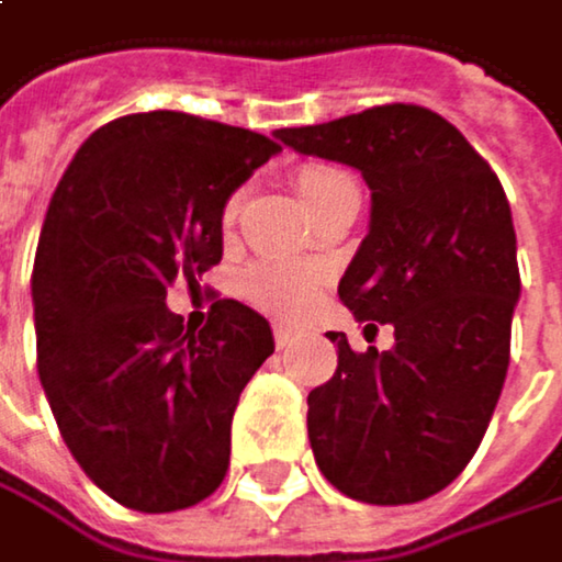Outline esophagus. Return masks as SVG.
Segmentation results:
<instances>
[{
	"label": "esophagus",
	"instance_id": "obj_1",
	"mask_svg": "<svg viewBox=\"0 0 562 562\" xmlns=\"http://www.w3.org/2000/svg\"><path fill=\"white\" fill-rule=\"evenodd\" d=\"M272 336H276V346L279 349H290L293 346V329H286V326H276Z\"/></svg>",
	"mask_w": 562,
	"mask_h": 562
}]
</instances>
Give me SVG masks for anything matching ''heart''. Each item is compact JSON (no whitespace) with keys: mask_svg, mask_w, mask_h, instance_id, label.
Masks as SVG:
<instances>
[{"mask_svg":"<svg viewBox=\"0 0 562 562\" xmlns=\"http://www.w3.org/2000/svg\"><path fill=\"white\" fill-rule=\"evenodd\" d=\"M342 180H352L349 173L336 170V167H306L300 170V193L306 203H316L323 193H329L336 183ZM239 200L243 193H233L226 210H223V220L229 223L239 210ZM323 286V272L316 266H306V262H279V259H269V262H256L246 276H243V293L246 300L269 313V316H279V319H296L310 310V303L316 300Z\"/></svg>","mask_w":562,"mask_h":562,"instance_id":"heart-1","label":"heart"}]
</instances>
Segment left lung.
<instances>
[{
	"label": "left lung",
	"mask_w": 562,
	"mask_h": 562,
	"mask_svg": "<svg viewBox=\"0 0 562 562\" xmlns=\"http://www.w3.org/2000/svg\"><path fill=\"white\" fill-rule=\"evenodd\" d=\"M276 137L369 183V233L339 300L359 323L395 326L389 352L329 333L339 369L310 392L306 418L316 464L352 501H425L468 468L507 379L520 300L507 193L454 124L415 104Z\"/></svg>",
	"instance_id": "left-lung-1"
}]
</instances>
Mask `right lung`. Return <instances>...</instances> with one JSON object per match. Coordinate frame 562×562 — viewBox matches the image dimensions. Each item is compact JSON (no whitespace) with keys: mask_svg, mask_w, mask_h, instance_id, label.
Segmentation results:
<instances>
[{"mask_svg":"<svg viewBox=\"0 0 562 562\" xmlns=\"http://www.w3.org/2000/svg\"><path fill=\"white\" fill-rule=\"evenodd\" d=\"M276 140L183 111L98 127L58 180L32 269L38 379L81 471L140 514L210 497L229 464L239 392L272 356L236 300L196 333L167 286L223 256V206Z\"/></svg>","mask_w":562,"mask_h":562,"instance_id":"add662e5","label":"right lung"}]
</instances>
